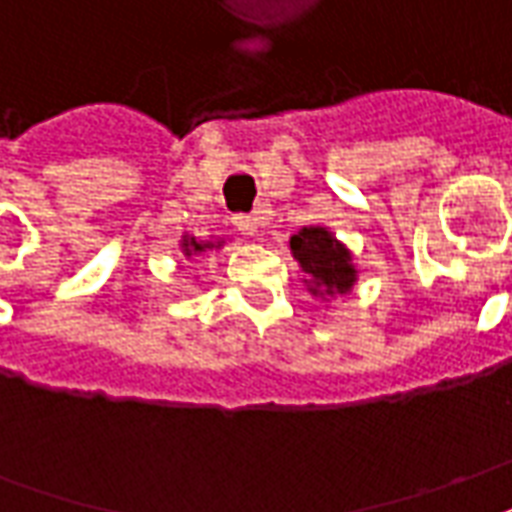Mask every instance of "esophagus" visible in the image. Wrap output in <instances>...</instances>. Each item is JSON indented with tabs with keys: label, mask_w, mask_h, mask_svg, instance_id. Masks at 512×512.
Here are the masks:
<instances>
[{
	"label": "esophagus",
	"mask_w": 512,
	"mask_h": 512,
	"mask_svg": "<svg viewBox=\"0 0 512 512\" xmlns=\"http://www.w3.org/2000/svg\"><path fill=\"white\" fill-rule=\"evenodd\" d=\"M232 224L238 227V232L241 235H257V219L255 216H249V213H238V216H232Z\"/></svg>",
	"instance_id": "esophagus-1"
}]
</instances>
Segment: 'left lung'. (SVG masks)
Here are the masks:
<instances>
[{
    "instance_id": "8db88e82",
    "label": "left lung",
    "mask_w": 512,
    "mask_h": 512,
    "mask_svg": "<svg viewBox=\"0 0 512 512\" xmlns=\"http://www.w3.org/2000/svg\"><path fill=\"white\" fill-rule=\"evenodd\" d=\"M291 255L307 274L313 296L349 293L357 282V268L349 249L327 227H302L291 238Z\"/></svg>"
}]
</instances>
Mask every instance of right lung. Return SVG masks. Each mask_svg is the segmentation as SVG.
Segmentation results:
<instances>
[{
  "mask_svg": "<svg viewBox=\"0 0 512 512\" xmlns=\"http://www.w3.org/2000/svg\"><path fill=\"white\" fill-rule=\"evenodd\" d=\"M224 241H196V238H182V255L185 257H194V255H205L210 249H219Z\"/></svg>",
  "mask_w": 512,
  "mask_h": 512,
  "instance_id": "obj_1",
  "label": "right lung"
}]
</instances>
